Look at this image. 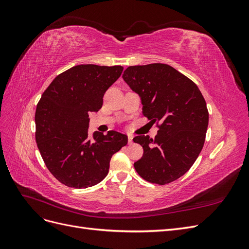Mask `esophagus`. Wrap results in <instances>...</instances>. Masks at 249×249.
Instances as JSON below:
<instances>
[{"instance_id": "1", "label": "esophagus", "mask_w": 249, "mask_h": 249, "mask_svg": "<svg viewBox=\"0 0 249 249\" xmlns=\"http://www.w3.org/2000/svg\"><path fill=\"white\" fill-rule=\"evenodd\" d=\"M127 142H129V144H132V143H133V136H132V135H129V137H127Z\"/></svg>"}]
</instances>
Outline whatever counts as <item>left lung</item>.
I'll return each instance as SVG.
<instances>
[{"label":"left lung","instance_id":"1","mask_svg":"<svg viewBox=\"0 0 249 249\" xmlns=\"http://www.w3.org/2000/svg\"><path fill=\"white\" fill-rule=\"evenodd\" d=\"M123 78L141 99L142 113L157 124L155 139L136 136L143 156L134 163L138 175L165 185L191 168L206 139L209 112L197 85L163 63L129 66Z\"/></svg>","mask_w":249,"mask_h":249}]
</instances>
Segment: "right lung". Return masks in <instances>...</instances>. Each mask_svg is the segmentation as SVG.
<instances>
[{
  "label": "right lung",
  "instance_id": "obj_1",
  "mask_svg": "<svg viewBox=\"0 0 249 249\" xmlns=\"http://www.w3.org/2000/svg\"><path fill=\"white\" fill-rule=\"evenodd\" d=\"M123 71L120 65H76L58 74L37 104V146L50 172L67 187L102 182L112 156L126 145V135L116 131L88 134L89 112L102 108L105 92Z\"/></svg>",
  "mask_w": 249,
  "mask_h": 249
}]
</instances>
